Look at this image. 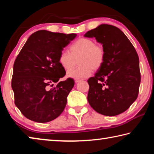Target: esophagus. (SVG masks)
Returning a JSON list of instances; mask_svg holds the SVG:
<instances>
[{"mask_svg": "<svg viewBox=\"0 0 154 154\" xmlns=\"http://www.w3.org/2000/svg\"><path fill=\"white\" fill-rule=\"evenodd\" d=\"M81 80H82V79H75V83H78V82H79Z\"/></svg>", "mask_w": 154, "mask_h": 154, "instance_id": "esophagus-1", "label": "esophagus"}]
</instances>
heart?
I'll list each match as a JSON object with an SVG mask.
<instances>
[{
	"label": "heart",
	"instance_id": "b5f03b06",
	"mask_svg": "<svg viewBox=\"0 0 154 154\" xmlns=\"http://www.w3.org/2000/svg\"><path fill=\"white\" fill-rule=\"evenodd\" d=\"M69 51L62 50L59 54L58 62L64 70L71 69L78 59L80 66L70 70L67 76L82 79L90 76L93 70L100 69L105 62V50L103 46L97 45L89 38H79L69 46Z\"/></svg>",
	"mask_w": 154,
	"mask_h": 154
}]
</instances>
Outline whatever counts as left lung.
<instances>
[{"label":"left lung","instance_id":"1","mask_svg":"<svg viewBox=\"0 0 154 154\" xmlns=\"http://www.w3.org/2000/svg\"><path fill=\"white\" fill-rule=\"evenodd\" d=\"M84 36L95 37L105 50L103 66L88 80V103L98 113L118 116L139 94L140 72L136 49L125 34L112 25L101 24Z\"/></svg>","mask_w":154,"mask_h":154}]
</instances>
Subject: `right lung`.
Returning a JSON list of instances; mask_svg holds the SVG:
<instances>
[{
  "label": "right lung",
  "instance_id": "1",
  "mask_svg": "<svg viewBox=\"0 0 154 154\" xmlns=\"http://www.w3.org/2000/svg\"><path fill=\"white\" fill-rule=\"evenodd\" d=\"M76 34L38 30L30 36L14 64L11 88L15 105L26 118L45 123L60 115L75 84L72 78L54 83L66 72L58 62L59 54Z\"/></svg>",
  "mask_w": 154,
  "mask_h": 154
}]
</instances>
